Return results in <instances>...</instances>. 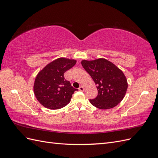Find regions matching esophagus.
<instances>
[{
  "label": "esophagus",
  "instance_id": "esophagus-1",
  "mask_svg": "<svg viewBox=\"0 0 158 158\" xmlns=\"http://www.w3.org/2000/svg\"><path fill=\"white\" fill-rule=\"evenodd\" d=\"M78 89H79L80 91H82V92H83V91H84V88L83 86H80Z\"/></svg>",
  "mask_w": 158,
  "mask_h": 158
}]
</instances>
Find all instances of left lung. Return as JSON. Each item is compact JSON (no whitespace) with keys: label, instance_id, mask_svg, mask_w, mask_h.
Listing matches in <instances>:
<instances>
[{"label":"left lung","instance_id":"8db88e82","mask_svg":"<svg viewBox=\"0 0 158 158\" xmlns=\"http://www.w3.org/2000/svg\"><path fill=\"white\" fill-rule=\"evenodd\" d=\"M81 63L92 78L98 91L97 97L89 99L91 104L100 109L117 106L125 97L128 88L127 80L123 72L105 59L83 60Z\"/></svg>","mask_w":158,"mask_h":158}]
</instances>
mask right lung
<instances>
[{"label":"right lung","instance_id":"add662e5","mask_svg":"<svg viewBox=\"0 0 158 158\" xmlns=\"http://www.w3.org/2000/svg\"><path fill=\"white\" fill-rule=\"evenodd\" d=\"M76 60L59 58L47 64L37 74L33 91L37 99L43 106L58 109L66 106L78 89L66 80L64 74L75 65Z\"/></svg>","mask_w":158,"mask_h":158}]
</instances>
